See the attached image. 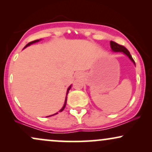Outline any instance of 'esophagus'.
<instances>
[{
  "label": "esophagus",
  "instance_id": "1",
  "mask_svg": "<svg viewBox=\"0 0 152 152\" xmlns=\"http://www.w3.org/2000/svg\"><path fill=\"white\" fill-rule=\"evenodd\" d=\"M81 74H76V77H77V78H80L81 77Z\"/></svg>",
  "mask_w": 152,
  "mask_h": 152
}]
</instances>
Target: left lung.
<instances>
[{"label": "left lung", "mask_w": 152, "mask_h": 152, "mask_svg": "<svg viewBox=\"0 0 152 152\" xmlns=\"http://www.w3.org/2000/svg\"><path fill=\"white\" fill-rule=\"evenodd\" d=\"M110 46H111V50H112L114 52H123V53H124L125 55H126L129 58L130 60L134 63V65H136L135 62H134V59L132 58L129 51V50H127L124 46L118 44V43H116V42H114V41H110Z\"/></svg>", "instance_id": "obj_1"}]
</instances>
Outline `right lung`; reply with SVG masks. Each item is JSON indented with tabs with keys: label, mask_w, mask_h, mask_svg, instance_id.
I'll return each mask as SVG.
<instances>
[{
	"label": "right lung",
	"mask_w": 152,
	"mask_h": 152,
	"mask_svg": "<svg viewBox=\"0 0 152 152\" xmlns=\"http://www.w3.org/2000/svg\"><path fill=\"white\" fill-rule=\"evenodd\" d=\"M40 40H41V39L36 40V41H31V42H30V43H28V44L26 45V46L25 47H24V48H26V47H27V46H30V45H31V44H33V43H36V42H38V41H39ZM71 86H70L69 87V88H68V89H67V93H66V99H65V103H64V106H63V107H62V109H61L60 111H59V112H61V111H63V110H64V109H65V107H66V101H67V95H68V93H69V91L71 89ZM58 114V113H56V114H53V115H50V116H47V117H49V116H53V115H56V114Z\"/></svg>",
	"instance_id": "obj_1"
}]
</instances>
